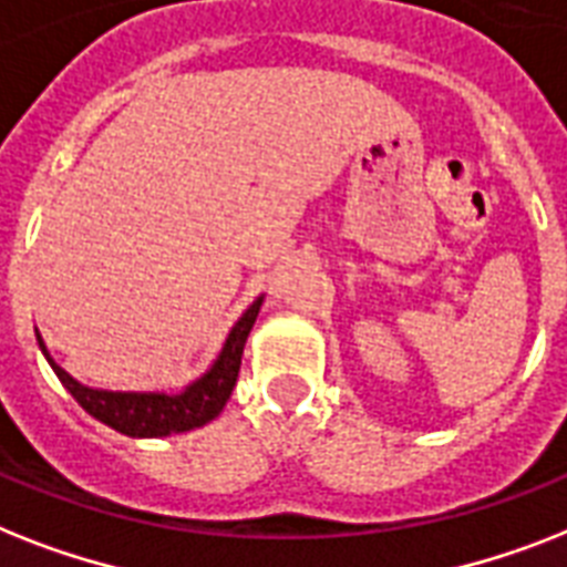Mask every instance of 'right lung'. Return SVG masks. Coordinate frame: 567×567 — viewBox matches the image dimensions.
<instances>
[{
    "instance_id": "obj_1",
    "label": "right lung",
    "mask_w": 567,
    "mask_h": 567,
    "mask_svg": "<svg viewBox=\"0 0 567 567\" xmlns=\"http://www.w3.org/2000/svg\"><path fill=\"white\" fill-rule=\"evenodd\" d=\"M261 299H256L244 317L233 326L227 343H224V352L215 361L204 379L195 381L192 388L183 390L177 395L165 393H107V390H90L84 384H78L66 370H60L58 363L49 358V349L43 347L40 340V349H43L45 361L52 363L54 375L60 379V384L72 393L81 408H84L90 416H95L104 425L116 427L118 434L127 436H168V434H183V431H192V427L206 425L209 419L218 416L227 404L229 393L236 388L238 370H241V352L244 343H247V334H250L256 317H259Z\"/></svg>"
}]
</instances>
